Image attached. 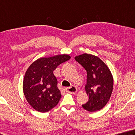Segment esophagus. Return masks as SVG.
I'll use <instances>...</instances> for the list:
<instances>
[{
	"mask_svg": "<svg viewBox=\"0 0 135 135\" xmlns=\"http://www.w3.org/2000/svg\"><path fill=\"white\" fill-rule=\"evenodd\" d=\"M65 91L71 93V94H75L77 91V89L75 86H74V85H72L70 87L66 88V89H65Z\"/></svg>",
	"mask_w": 135,
	"mask_h": 135,
	"instance_id": "1",
	"label": "esophagus"
}]
</instances>
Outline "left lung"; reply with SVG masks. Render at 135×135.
Instances as JSON below:
<instances>
[{
  "label": "left lung",
  "instance_id": "left-lung-1",
  "mask_svg": "<svg viewBox=\"0 0 135 135\" xmlns=\"http://www.w3.org/2000/svg\"><path fill=\"white\" fill-rule=\"evenodd\" d=\"M75 60L87 71V80L85 90L89 101L82 105L90 112L101 110L111 97L113 89V78L109 67L100 58L94 55L83 54Z\"/></svg>",
  "mask_w": 135,
  "mask_h": 135
}]
</instances>
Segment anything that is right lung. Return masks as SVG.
<instances>
[{
	"label": "right lung",
	"instance_id": "1",
	"mask_svg": "<svg viewBox=\"0 0 135 135\" xmlns=\"http://www.w3.org/2000/svg\"><path fill=\"white\" fill-rule=\"evenodd\" d=\"M70 58L68 54L40 58L27 69L23 80V91L27 102L36 111L47 112L58 103L61 94L53 71Z\"/></svg>",
	"mask_w": 135,
	"mask_h": 135
}]
</instances>
